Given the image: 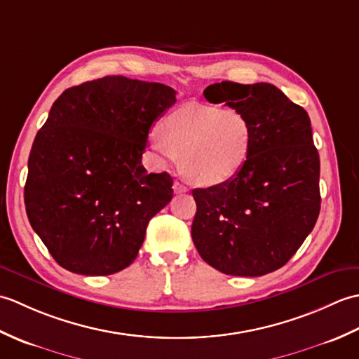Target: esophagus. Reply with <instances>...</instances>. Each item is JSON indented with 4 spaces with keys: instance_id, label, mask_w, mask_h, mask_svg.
I'll return each mask as SVG.
<instances>
[{
    "instance_id": "1",
    "label": "esophagus",
    "mask_w": 359,
    "mask_h": 359,
    "mask_svg": "<svg viewBox=\"0 0 359 359\" xmlns=\"http://www.w3.org/2000/svg\"><path fill=\"white\" fill-rule=\"evenodd\" d=\"M172 188H174V193H175V194H180V193H187V191H188V188H187L185 185L179 184V182H175Z\"/></svg>"
}]
</instances>
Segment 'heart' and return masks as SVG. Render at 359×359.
Wrapping results in <instances>:
<instances>
[{"instance_id":"1","label":"heart","mask_w":359,"mask_h":359,"mask_svg":"<svg viewBox=\"0 0 359 359\" xmlns=\"http://www.w3.org/2000/svg\"><path fill=\"white\" fill-rule=\"evenodd\" d=\"M158 154L180 162L185 177L201 187L231 180L245 163L251 144V126L236 109L187 103L160 121Z\"/></svg>"}]
</instances>
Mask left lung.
I'll return each mask as SVG.
<instances>
[{
	"label": "left lung",
	"mask_w": 359,
	"mask_h": 359,
	"mask_svg": "<svg viewBox=\"0 0 359 359\" xmlns=\"http://www.w3.org/2000/svg\"><path fill=\"white\" fill-rule=\"evenodd\" d=\"M203 95L248 120L251 144L231 180L193 189V242L219 271L264 276L290 261L321 210L319 154L309 114L270 83H215Z\"/></svg>",
	"instance_id": "left-lung-1"
}]
</instances>
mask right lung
<instances>
[{
  "mask_svg": "<svg viewBox=\"0 0 359 359\" xmlns=\"http://www.w3.org/2000/svg\"><path fill=\"white\" fill-rule=\"evenodd\" d=\"M175 103L162 83L111 75L66 89L29 156V222L58 265L108 276L131 265L172 177L142 165L154 121Z\"/></svg>",
  "mask_w": 359,
  "mask_h": 359,
  "instance_id": "obj_1",
  "label": "right lung"
}]
</instances>
